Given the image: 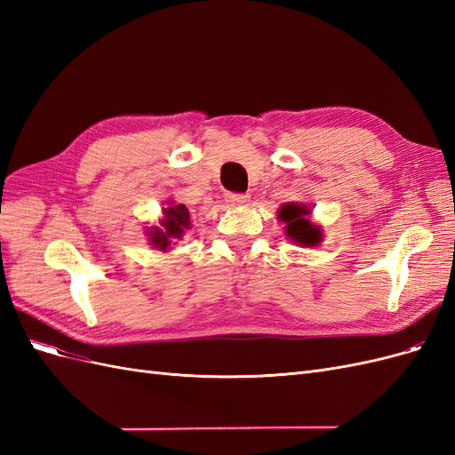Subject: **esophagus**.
<instances>
[{
	"label": "esophagus",
	"mask_w": 455,
	"mask_h": 455,
	"mask_svg": "<svg viewBox=\"0 0 455 455\" xmlns=\"http://www.w3.org/2000/svg\"><path fill=\"white\" fill-rule=\"evenodd\" d=\"M231 206H246L249 204V196H244V194H231V196H228V199H226Z\"/></svg>",
	"instance_id": "esophagus-1"
}]
</instances>
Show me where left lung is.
Returning a JSON list of instances; mask_svg holds the SVG:
<instances>
[{
	"label": "left lung",
	"mask_w": 455,
	"mask_h": 455,
	"mask_svg": "<svg viewBox=\"0 0 455 455\" xmlns=\"http://www.w3.org/2000/svg\"><path fill=\"white\" fill-rule=\"evenodd\" d=\"M311 206L306 203H284L277 211V218L284 224V235L298 246H319L324 239L323 229L313 224Z\"/></svg>",
	"instance_id": "8db88e82"
}]
</instances>
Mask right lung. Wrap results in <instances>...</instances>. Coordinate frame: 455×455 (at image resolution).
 <instances>
[{
    "label": "right lung",
    "mask_w": 455,
    "mask_h": 455,
    "mask_svg": "<svg viewBox=\"0 0 455 455\" xmlns=\"http://www.w3.org/2000/svg\"><path fill=\"white\" fill-rule=\"evenodd\" d=\"M144 235L148 237V243L154 251L169 252L172 246L184 237L186 229H191V218L186 204L174 203L172 199L167 201V204L161 209L159 226H144Z\"/></svg>",
    "instance_id": "right-lung-1"
}]
</instances>
